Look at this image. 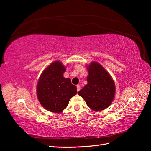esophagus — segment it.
I'll use <instances>...</instances> for the list:
<instances>
[{"mask_svg": "<svg viewBox=\"0 0 151 151\" xmlns=\"http://www.w3.org/2000/svg\"><path fill=\"white\" fill-rule=\"evenodd\" d=\"M77 91H79L81 89V86H80V85H77Z\"/></svg>", "mask_w": 151, "mask_h": 151, "instance_id": "obj_1", "label": "esophagus"}]
</instances>
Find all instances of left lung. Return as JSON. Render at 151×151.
<instances>
[{
  "label": "left lung",
  "mask_w": 151,
  "mask_h": 151,
  "mask_svg": "<svg viewBox=\"0 0 151 151\" xmlns=\"http://www.w3.org/2000/svg\"><path fill=\"white\" fill-rule=\"evenodd\" d=\"M88 84L78 92L87 105L94 111L108 108L115 97V85L104 68L98 62H92L88 67Z\"/></svg>",
  "instance_id": "1"
}]
</instances>
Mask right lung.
Wrapping results in <instances>:
<instances>
[{"instance_id": "right-lung-1", "label": "right lung", "mask_w": 151, "mask_h": 151, "mask_svg": "<svg viewBox=\"0 0 151 151\" xmlns=\"http://www.w3.org/2000/svg\"><path fill=\"white\" fill-rule=\"evenodd\" d=\"M66 70L62 63H52L41 75L37 84V96L47 110L60 113L68 106L70 99L77 92V87L63 75Z\"/></svg>"}]
</instances>
